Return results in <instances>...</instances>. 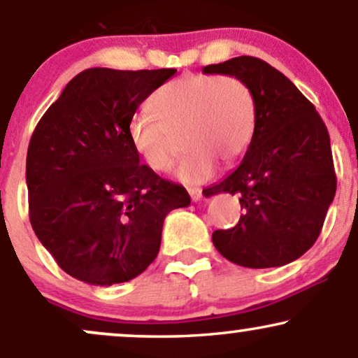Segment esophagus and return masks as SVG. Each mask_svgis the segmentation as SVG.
Wrapping results in <instances>:
<instances>
[{"label":"esophagus","instance_id":"1","mask_svg":"<svg viewBox=\"0 0 358 358\" xmlns=\"http://www.w3.org/2000/svg\"><path fill=\"white\" fill-rule=\"evenodd\" d=\"M188 193H190L193 202H199L202 199V190L200 188H188Z\"/></svg>","mask_w":358,"mask_h":358}]
</instances>
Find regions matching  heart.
<instances>
[{"label":"heart","mask_w":358,"mask_h":358,"mask_svg":"<svg viewBox=\"0 0 358 358\" xmlns=\"http://www.w3.org/2000/svg\"><path fill=\"white\" fill-rule=\"evenodd\" d=\"M153 117L134 116L127 124L129 145L153 171L173 163L178 143L187 150L176 178L202 183L217 162L234 165L244 156L256 127L254 92L234 76H183L159 87L150 101Z\"/></svg>","instance_id":"1"}]
</instances>
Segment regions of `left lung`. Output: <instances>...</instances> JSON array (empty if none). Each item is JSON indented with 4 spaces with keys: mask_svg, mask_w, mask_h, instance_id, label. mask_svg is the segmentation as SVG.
Masks as SVG:
<instances>
[{
    "mask_svg": "<svg viewBox=\"0 0 358 358\" xmlns=\"http://www.w3.org/2000/svg\"><path fill=\"white\" fill-rule=\"evenodd\" d=\"M239 77L256 99L252 141L239 166L205 196L239 195V224L215 231V249L244 268H279L301 257L322 232L336 176L330 136L315 106L268 62L242 55L203 67Z\"/></svg>",
    "mask_w": 358,
    "mask_h": 358,
    "instance_id": "left-lung-1",
    "label": "left lung"
}]
</instances>
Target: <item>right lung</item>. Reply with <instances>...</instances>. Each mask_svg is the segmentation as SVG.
I'll list each match as a JSON object with an SVG mask.
<instances>
[{
  "label": "right lung",
  "instance_id": "obj_1",
  "mask_svg": "<svg viewBox=\"0 0 358 358\" xmlns=\"http://www.w3.org/2000/svg\"><path fill=\"white\" fill-rule=\"evenodd\" d=\"M175 69H87L65 85L31 134L27 187L31 227L72 278L110 286L139 276L162 244L165 217L188 207L127 139L143 101Z\"/></svg>",
  "mask_w": 358,
  "mask_h": 358
}]
</instances>
